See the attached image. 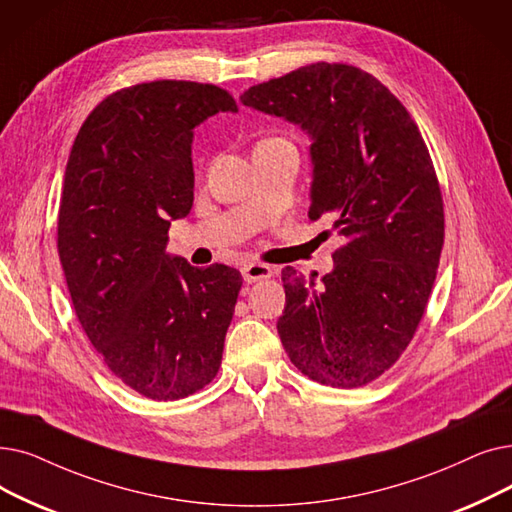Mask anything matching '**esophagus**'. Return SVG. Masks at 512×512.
Instances as JSON below:
<instances>
[{"mask_svg":"<svg viewBox=\"0 0 512 512\" xmlns=\"http://www.w3.org/2000/svg\"><path fill=\"white\" fill-rule=\"evenodd\" d=\"M272 276V268L270 265H263V263H247L242 268V278L244 282H257L263 278H270Z\"/></svg>","mask_w":512,"mask_h":512,"instance_id":"1","label":"esophagus"}]
</instances>
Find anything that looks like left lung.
Here are the masks:
<instances>
[{
	"instance_id": "8db88e82",
	"label": "left lung",
	"mask_w": 512,
	"mask_h": 512,
	"mask_svg": "<svg viewBox=\"0 0 512 512\" xmlns=\"http://www.w3.org/2000/svg\"><path fill=\"white\" fill-rule=\"evenodd\" d=\"M244 106L311 138L309 219L345 244L320 282L282 270L278 335L311 381L355 389L389 370L425 314L443 247V198L429 148L387 87L358 66L314 62L249 87Z\"/></svg>"
}]
</instances>
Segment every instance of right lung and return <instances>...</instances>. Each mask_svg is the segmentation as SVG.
I'll return each mask as SVG.
<instances>
[{
    "mask_svg": "<svg viewBox=\"0 0 512 512\" xmlns=\"http://www.w3.org/2000/svg\"><path fill=\"white\" fill-rule=\"evenodd\" d=\"M236 110L211 83L131 85L92 110L66 163L58 255L75 314L108 370L154 402L201 391L221 366L242 276L165 249L194 201V127Z\"/></svg>",
    "mask_w": 512,
    "mask_h": 512,
    "instance_id": "right-lung-1",
    "label": "right lung"
}]
</instances>
